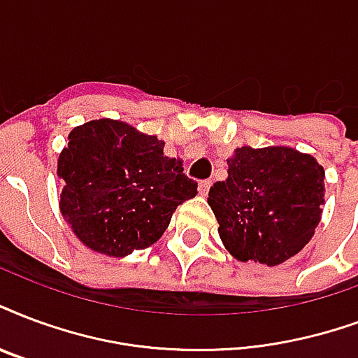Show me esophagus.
Instances as JSON below:
<instances>
[{
	"label": "esophagus",
	"mask_w": 358,
	"mask_h": 358,
	"mask_svg": "<svg viewBox=\"0 0 358 358\" xmlns=\"http://www.w3.org/2000/svg\"><path fill=\"white\" fill-rule=\"evenodd\" d=\"M210 185H212L210 180H201V182H199V193H201V195H208Z\"/></svg>",
	"instance_id": "1"
}]
</instances>
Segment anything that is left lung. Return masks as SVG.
<instances>
[{
    "instance_id": "1",
    "label": "left lung",
    "mask_w": 358,
    "mask_h": 358,
    "mask_svg": "<svg viewBox=\"0 0 358 358\" xmlns=\"http://www.w3.org/2000/svg\"><path fill=\"white\" fill-rule=\"evenodd\" d=\"M227 165V180L210 187L208 204L229 253L266 266L296 255L321 220L323 167L285 146L236 148Z\"/></svg>"
}]
</instances>
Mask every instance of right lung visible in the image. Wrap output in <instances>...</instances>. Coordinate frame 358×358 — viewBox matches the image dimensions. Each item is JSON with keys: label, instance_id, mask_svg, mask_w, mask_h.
I'll use <instances>...</instances> for the list:
<instances>
[{"label": "right lung", "instance_id": "add662e5", "mask_svg": "<svg viewBox=\"0 0 358 358\" xmlns=\"http://www.w3.org/2000/svg\"><path fill=\"white\" fill-rule=\"evenodd\" d=\"M163 146L118 120L71 131L58 159L59 208L82 244L110 257L144 250L165 233L176 206L197 195V182Z\"/></svg>", "mask_w": 358, "mask_h": 358}]
</instances>
